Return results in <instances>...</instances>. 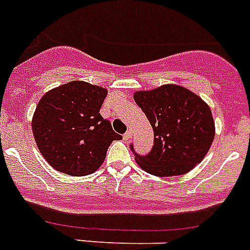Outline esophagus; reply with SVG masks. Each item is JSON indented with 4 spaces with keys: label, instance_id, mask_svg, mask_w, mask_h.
I'll return each instance as SVG.
<instances>
[{
    "label": "esophagus",
    "instance_id": "esophagus-1",
    "mask_svg": "<svg viewBox=\"0 0 250 250\" xmlns=\"http://www.w3.org/2000/svg\"><path fill=\"white\" fill-rule=\"evenodd\" d=\"M131 136H132V132L131 131H127L125 133V135H123V137H125V140H129V138H131Z\"/></svg>",
    "mask_w": 250,
    "mask_h": 250
}]
</instances>
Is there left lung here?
Instances as JSON below:
<instances>
[{
	"label": "left lung",
	"mask_w": 250,
	"mask_h": 250,
	"mask_svg": "<svg viewBox=\"0 0 250 250\" xmlns=\"http://www.w3.org/2000/svg\"><path fill=\"white\" fill-rule=\"evenodd\" d=\"M135 102L154 129V146L146 155L129 148L137 164L157 177L186 174L200 164L215 137L208 105L200 96L177 85L138 91Z\"/></svg>",
	"instance_id": "left-lung-1"
}]
</instances>
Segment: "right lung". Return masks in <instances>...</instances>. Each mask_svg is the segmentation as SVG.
Instances as JSON below:
<instances>
[{
  "label": "right lung",
  "instance_id": "add662e5",
  "mask_svg": "<svg viewBox=\"0 0 250 250\" xmlns=\"http://www.w3.org/2000/svg\"><path fill=\"white\" fill-rule=\"evenodd\" d=\"M106 94L100 86L72 81L42 98L31 127L39 151L54 169L89 175L104 163L110 144L121 140L99 113Z\"/></svg>",
  "mask_w": 250,
  "mask_h": 250
}]
</instances>
